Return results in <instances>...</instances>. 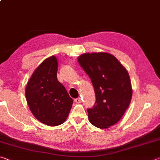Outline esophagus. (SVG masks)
<instances>
[{"label":"esophagus","instance_id":"34e87169","mask_svg":"<svg viewBox=\"0 0 160 160\" xmlns=\"http://www.w3.org/2000/svg\"><path fill=\"white\" fill-rule=\"evenodd\" d=\"M74 102L75 103H78V104H80V103L81 102V98H80V97H78V98H77V99H75Z\"/></svg>","mask_w":160,"mask_h":160}]
</instances>
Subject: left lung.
<instances>
[{"mask_svg":"<svg viewBox=\"0 0 160 160\" xmlns=\"http://www.w3.org/2000/svg\"><path fill=\"white\" fill-rule=\"evenodd\" d=\"M78 61L91 79L95 93V104L88 109L90 123L102 129L114 125L131 101L132 90L128 71L109 53H86L79 56Z\"/></svg>","mask_w":160,"mask_h":160,"instance_id":"8db88e82","label":"left lung"}]
</instances>
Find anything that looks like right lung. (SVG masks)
I'll return each mask as SVG.
<instances>
[{"instance_id":"1","label":"right lung","mask_w":160,"mask_h":160,"mask_svg":"<svg viewBox=\"0 0 160 160\" xmlns=\"http://www.w3.org/2000/svg\"><path fill=\"white\" fill-rule=\"evenodd\" d=\"M58 61L52 56L32 73L25 89L29 109L40 122L49 126L64 123L72 105L65 87L57 79Z\"/></svg>"}]
</instances>
